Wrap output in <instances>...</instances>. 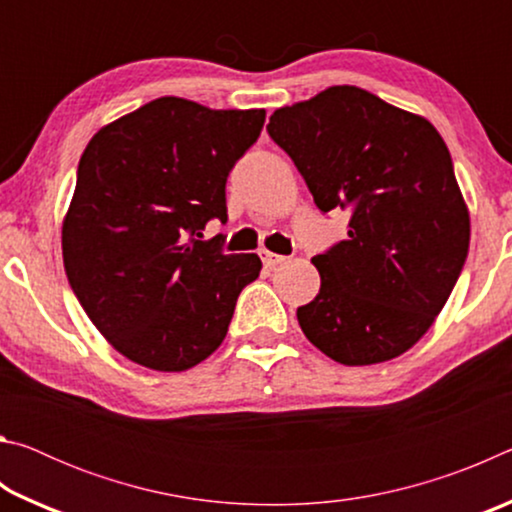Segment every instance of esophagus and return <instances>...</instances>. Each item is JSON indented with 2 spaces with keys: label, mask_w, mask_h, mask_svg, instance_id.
<instances>
[{
  "label": "esophagus",
  "mask_w": 512,
  "mask_h": 512,
  "mask_svg": "<svg viewBox=\"0 0 512 512\" xmlns=\"http://www.w3.org/2000/svg\"><path fill=\"white\" fill-rule=\"evenodd\" d=\"M259 257H262L264 266H268V268H275V266H280V264L287 262V257L275 255V253H271V250H259Z\"/></svg>",
  "instance_id": "34e87169"
}]
</instances>
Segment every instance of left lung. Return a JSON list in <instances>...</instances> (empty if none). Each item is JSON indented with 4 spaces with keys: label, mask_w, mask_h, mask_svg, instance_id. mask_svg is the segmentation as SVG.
<instances>
[{
    "label": "left lung",
    "mask_w": 512,
    "mask_h": 512,
    "mask_svg": "<svg viewBox=\"0 0 512 512\" xmlns=\"http://www.w3.org/2000/svg\"><path fill=\"white\" fill-rule=\"evenodd\" d=\"M323 212L350 207L348 239L311 264L307 339L343 366L400 357L443 311L470 248V212L431 121L354 85L277 108L266 126Z\"/></svg>",
    "instance_id": "1"
}]
</instances>
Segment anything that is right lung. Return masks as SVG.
<instances>
[{
	"mask_svg": "<svg viewBox=\"0 0 512 512\" xmlns=\"http://www.w3.org/2000/svg\"><path fill=\"white\" fill-rule=\"evenodd\" d=\"M266 110H214L160 97L85 146L63 219L69 287L119 354L183 372L223 343L255 253L223 255L205 223L228 219L225 180Z\"/></svg>",
	"mask_w": 512,
	"mask_h": 512,
	"instance_id": "add662e5",
	"label": "right lung"
}]
</instances>
